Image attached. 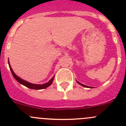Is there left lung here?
Instances as JSON below:
<instances>
[{"mask_svg":"<svg viewBox=\"0 0 126 126\" xmlns=\"http://www.w3.org/2000/svg\"><path fill=\"white\" fill-rule=\"evenodd\" d=\"M77 83H79V84H80V85L83 86V87H87V88H88V87H88V86H86V85H83V84H82V83H79V82H77Z\"/></svg>","mask_w":126,"mask_h":126,"instance_id":"8db88e82","label":"left lung"}]
</instances>
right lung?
I'll use <instances>...</instances> for the list:
<instances>
[{
	"label": "right lung",
	"mask_w": 126,
	"mask_h": 126,
	"mask_svg": "<svg viewBox=\"0 0 126 126\" xmlns=\"http://www.w3.org/2000/svg\"><path fill=\"white\" fill-rule=\"evenodd\" d=\"M8 64H9V66H10V71H11L13 76L15 77V79H16V80L19 82V83H20L21 84L25 86V87H27V88H30V89H34V90H41V89L46 88L47 87H49V86H50V85L52 83L53 80H54V77H53L49 81V82H47V83H44V84H42V85L33 84V83H30V82H27V81L22 79H21L20 77H19L18 76H16V75L15 74V72H14L13 71L12 68H11V66H10V63H9V60H8Z\"/></svg>",
	"instance_id": "add662e5"
}]
</instances>
